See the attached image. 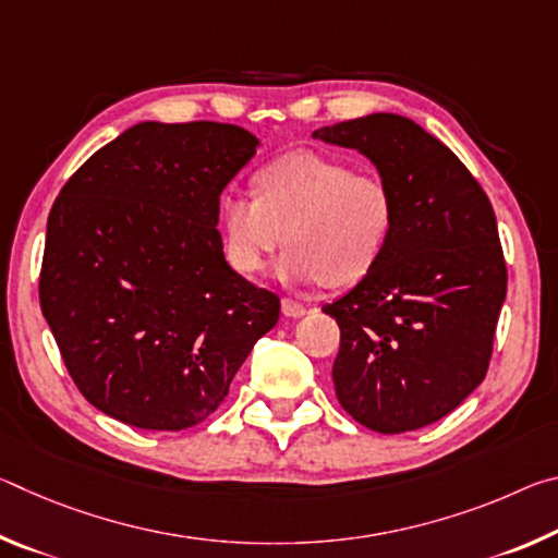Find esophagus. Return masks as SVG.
I'll return each instance as SVG.
<instances>
[{
	"mask_svg": "<svg viewBox=\"0 0 558 558\" xmlns=\"http://www.w3.org/2000/svg\"><path fill=\"white\" fill-rule=\"evenodd\" d=\"M280 307H282V315H286V317H302L310 310L307 305H302V302L290 300V298H282Z\"/></svg>",
	"mask_w": 558,
	"mask_h": 558,
	"instance_id": "34e87169",
	"label": "esophagus"
}]
</instances>
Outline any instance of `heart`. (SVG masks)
I'll return each mask as SVG.
<instances>
[{
	"mask_svg": "<svg viewBox=\"0 0 558 558\" xmlns=\"http://www.w3.org/2000/svg\"><path fill=\"white\" fill-rule=\"evenodd\" d=\"M253 184L256 196L226 194L219 206L226 256L241 276L260 272L282 243L286 282L352 288L379 263L396 219L381 177L295 149L260 167Z\"/></svg>",
	"mask_w": 558,
	"mask_h": 558,
	"instance_id": "1",
	"label": "heart"
}]
</instances>
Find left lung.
<instances>
[{
  "label": "left lung",
  "mask_w": 558,
  "mask_h": 558,
  "mask_svg": "<svg viewBox=\"0 0 558 558\" xmlns=\"http://www.w3.org/2000/svg\"><path fill=\"white\" fill-rule=\"evenodd\" d=\"M315 140L369 157L391 189V239L369 276L323 307L339 325L337 399L376 433L440 421L485 379L507 266L483 186L450 149L393 112Z\"/></svg>",
  "instance_id": "8db88e82"
}]
</instances>
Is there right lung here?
Listing matches in <instances>:
<instances>
[{"label":"right lung","mask_w":558,"mask_h":558,"mask_svg":"<svg viewBox=\"0 0 558 558\" xmlns=\"http://www.w3.org/2000/svg\"><path fill=\"white\" fill-rule=\"evenodd\" d=\"M258 137L226 122H137L63 184L46 226L41 313L78 391L145 430L219 409L276 292L241 278L216 229Z\"/></svg>","instance_id":"obj_1"}]
</instances>
